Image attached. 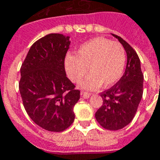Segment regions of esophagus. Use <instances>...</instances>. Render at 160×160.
<instances>
[{
	"label": "esophagus",
	"instance_id": "obj_1",
	"mask_svg": "<svg viewBox=\"0 0 160 160\" xmlns=\"http://www.w3.org/2000/svg\"><path fill=\"white\" fill-rule=\"evenodd\" d=\"M81 96L84 98H88L90 97L91 94L89 92H81Z\"/></svg>",
	"mask_w": 160,
	"mask_h": 160
}]
</instances>
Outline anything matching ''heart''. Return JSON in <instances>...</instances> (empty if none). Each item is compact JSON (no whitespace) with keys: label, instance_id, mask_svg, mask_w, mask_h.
<instances>
[{"label":"heart","instance_id":"heart-1","mask_svg":"<svg viewBox=\"0 0 160 160\" xmlns=\"http://www.w3.org/2000/svg\"><path fill=\"white\" fill-rule=\"evenodd\" d=\"M125 49L118 42L104 38H96L80 46L76 55H69L65 59V68L69 80L78 83L88 72L91 73L81 83L84 89L93 90L103 84L112 86L123 72Z\"/></svg>","mask_w":160,"mask_h":160}]
</instances>
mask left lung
Listing matches in <instances>:
<instances>
[{
  "label": "left lung",
  "instance_id": "1",
  "mask_svg": "<svg viewBox=\"0 0 160 160\" xmlns=\"http://www.w3.org/2000/svg\"><path fill=\"white\" fill-rule=\"evenodd\" d=\"M127 53V66L123 75L110 89L101 92L103 104L95 118L108 130L123 128L134 118L143 94L144 76L137 53L121 37L112 34Z\"/></svg>",
  "mask_w": 160,
  "mask_h": 160
}]
</instances>
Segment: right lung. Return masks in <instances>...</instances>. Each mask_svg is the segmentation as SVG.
<instances>
[{
  "label": "right lung",
  "mask_w": 160,
  "mask_h": 160,
  "mask_svg": "<svg viewBox=\"0 0 160 160\" xmlns=\"http://www.w3.org/2000/svg\"><path fill=\"white\" fill-rule=\"evenodd\" d=\"M69 37L50 33L33 43L20 68L19 88L31 119L51 132H62L74 121L73 106L80 99L65 71Z\"/></svg>",
  "instance_id": "right-lung-1"
}]
</instances>
